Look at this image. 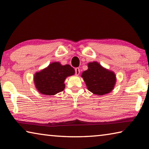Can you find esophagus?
<instances>
[{"label":"esophagus","instance_id":"34e87169","mask_svg":"<svg viewBox=\"0 0 149 149\" xmlns=\"http://www.w3.org/2000/svg\"><path fill=\"white\" fill-rule=\"evenodd\" d=\"M75 75H79L80 74V70L79 68H76L75 69Z\"/></svg>","mask_w":149,"mask_h":149}]
</instances>
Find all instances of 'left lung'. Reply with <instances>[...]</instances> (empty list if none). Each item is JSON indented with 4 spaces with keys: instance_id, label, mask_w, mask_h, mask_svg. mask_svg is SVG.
I'll list each match as a JSON object with an SVG mask.
<instances>
[{
    "instance_id": "obj_1",
    "label": "left lung",
    "mask_w": 149,
    "mask_h": 149,
    "mask_svg": "<svg viewBox=\"0 0 149 149\" xmlns=\"http://www.w3.org/2000/svg\"><path fill=\"white\" fill-rule=\"evenodd\" d=\"M88 69L81 77L87 89L97 95H104L114 89L116 77L114 72L102 67L97 62L88 63Z\"/></svg>"
}]
</instances>
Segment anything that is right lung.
<instances>
[{"instance_id": "right-lung-1", "label": "right lung", "mask_w": 149, "mask_h": 149, "mask_svg": "<svg viewBox=\"0 0 149 149\" xmlns=\"http://www.w3.org/2000/svg\"><path fill=\"white\" fill-rule=\"evenodd\" d=\"M75 70L69 64L52 62L47 68L35 74V88L42 95H54L64 91L65 78L74 75Z\"/></svg>"}]
</instances>
